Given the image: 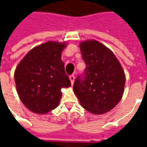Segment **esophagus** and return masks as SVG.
Here are the masks:
<instances>
[{"label": "esophagus", "mask_w": 147, "mask_h": 147, "mask_svg": "<svg viewBox=\"0 0 147 147\" xmlns=\"http://www.w3.org/2000/svg\"><path fill=\"white\" fill-rule=\"evenodd\" d=\"M70 81L71 83V85H73L74 82H75V76H74V75H71L70 76Z\"/></svg>", "instance_id": "obj_1"}]
</instances>
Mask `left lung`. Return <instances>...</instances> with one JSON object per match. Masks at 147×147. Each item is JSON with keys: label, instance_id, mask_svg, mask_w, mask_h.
<instances>
[{"label": "left lung", "instance_id": "1", "mask_svg": "<svg viewBox=\"0 0 147 147\" xmlns=\"http://www.w3.org/2000/svg\"><path fill=\"white\" fill-rule=\"evenodd\" d=\"M80 48L86 67L84 79L79 76L74 83V93L90 113H108L123 97L126 81L123 67L110 49L97 40L82 41Z\"/></svg>", "mask_w": 147, "mask_h": 147}]
</instances>
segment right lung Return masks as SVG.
<instances>
[{"mask_svg": "<svg viewBox=\"0 0 147 147\" xmlns=\"http://www.w3.org/2000/svg\"><path fill=\"white\" fill-rule=\"evenodd\" d=\"M67 42L48 41L24 56L14 72L18 95L29 110L45 114L60 103L62 88L71 86L61 54Z\"/></svg>", "mask_w": 147, "mask_h": 147, "instance_id": "right-lung-1", "label": "right lung"}]
</instances>
